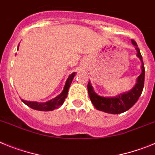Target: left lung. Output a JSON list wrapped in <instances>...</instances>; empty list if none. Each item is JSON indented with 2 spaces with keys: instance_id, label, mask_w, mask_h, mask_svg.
Returning <instances> with one entry per match:
<instances>
[{
  "instance_id": "1",
  "label": "left lung",
  "mask_w": 155,
  "mask_h": 155,
  "mask_svg": "<svg viewBox=\"0 0 155 155\" xmlns=\"http://www.w3.org/2000/svg\"><path fill=\"white\" fill-rule=\"evenodd\" d=\"M131 41H132L133 44L136 46V50L137 51V56L139 57L142 62L141 74H140V76H138L136 84L130 91L120 94L118 96L113 97V98H105V97L99 96L95 94L92 89V86L91 85L90 82H88V84H87L88 95H89L90 99L94 106L98 110L103 111L105 113H111V114H119V113H124L126 111L129 110L137 102L138 98L141 94L143 88V84H144V65H143L141 53L140 52L139 48L137 47V42L134 39H132Z\"/></svg>"
}]
</instances>
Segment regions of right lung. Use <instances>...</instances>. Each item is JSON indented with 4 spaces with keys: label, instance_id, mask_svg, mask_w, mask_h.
<instances>
[{
    "label": "right lung",
    "instance_id": "1",
    "mask_svg": "<svg viewBox=\"0 0 155 155\" xmlns=\"http://www.w3.org/2000/svg\"><path fill=\"white\" fill-rule=\"evenodd\" d=\"M19 45V44H18ZM75 76V73L71 74L69 77H68V80L66 81L65 86L62 92L59 94L58 96L56 98H53L50 101H48L46 102H28V101H25V100L21 99L23 102L26 105L29 106L31 109H35V110L39 111H52L53 109H57L59 106H61L63 103L64 102V100L68 96V89H69L70 85L71 84V82L73 81L74 77Z\"/></svg>",
    "mask_w": 155,
    "mask_h": 155
}]
</instances>
